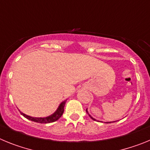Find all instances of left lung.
<instances>
[{"mask_svg": "<svg viewBox=\"0 0 150 150\" xmlns=\"http://www.w3.org/2000/svg\"><path fill=\"white\" fill-rule=\"evenodd\" d=\"M86 112H87V113H88V111H87V109H86ZM88 116H90V117H91V119H92V120H95V119H94V118H92V117H91V116H90V115H89V114H88ZM110 122H107V123H110Z\"/></svg>", "mask_w": 150, "mask_h": 150, "instance_id": "8db88e82", "label": "left lung"}]
</instances>
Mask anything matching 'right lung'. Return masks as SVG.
<instances>
[{
  "label": "right lung",
  "instance_id": "obj_1",
  "mask_svg": "<svg viewBox=\"0 0 150 150\" xmlns=\"http://www.w3.org/2000/svg\"><path fill=\"white\" fill-rule=\"evenodd\" d=\"M66 100L62 101L60 104V105L59 106L58 109L56 110L53 114L50 115V116H47V117H43V118H36V117H31L30 116H28V115L24 114L23 112H20L21 114L23 115L24 117H25L26 119L29 120H31L33 122H39V123H51L53 122L57 121L59 120V118L62 116L64 112V107L65 105Z\"/></svg>",
  "mask_w": 150,
  "mask_h": 150
}]
</instances>
